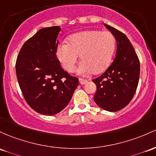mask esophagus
Listing matches in <instances>:
<instances>
[{"instance_id":"1","label":"esophagus","mask_w":156,"mask_h":156,"mask_svg":"<svg viewBox=\"0 0 156 156\" xmlns=\"http://www.w3.org/2000/svg\"><path fill=\"white\" fill-rule=\"evenodd\" d=\"M79 82H80V83H81V84L83 85V84H85V83H87V80L83 79V78H79Z\"/></svg>"}]
</instances>
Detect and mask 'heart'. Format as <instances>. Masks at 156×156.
Here are the masks:
<instances>
[{"instance_id":"b5f03b06","label":"heart","mask_w":156,"mask_h":156,"mask_svg":"<svg viewBox=\"0 0 156 156\" xmlns=\"http://www.w3.org/2000/svg\"><path fill=\"white\" fill-rule=\"evenodd\" d=\"M115 49V38L109 31L87 30L68 38V44L62 43L57 48V56L63 67L72 72L80 55L78 67L80 75L100 73L110 64Z\"/></svg>"}]
</instances>
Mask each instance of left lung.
<instances>
[{
    "label": "left lung",
    "mask_w": 156,
    "mask_h": 156,
    "mask_svg": "<svg viewBox=\"0 0 156 156\" xmlns=\"http://www.w3.org/2000/svg\"><path fill=\"white\" fill-rule=\"evenodd\" d=\"M113 34L117 50L108 69L92 81L97 90L94 101L101 108L116 112L125 107L136 93L140 75V63L127 37L114 27L104 24Z\"/></svg>",
    "instance_id": "1"
}]
</instances>
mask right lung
Masks as SVG:
<instances>
[{"label": "right lung", "mask_w": 156, "mask_h": 156, "mask_svg": "<svg viewBox=\"0 0 156 156\" xmlns=\"http://www.w3.org/2000/svg\"><path fill=\"white\" fill-rule=\"evenodd\" d=\"M61 27H46L27 41L15 64L18 83L31 108L53 115L63 110L78 85L56 58Z\"/></svg>", "instance_id": "obj_1"}]
</instances>
